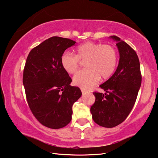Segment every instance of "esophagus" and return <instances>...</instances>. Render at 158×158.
I'll list each match as a JSON object with an SVG mask.
<instances>
[{
  "label": "esophagus",
  "instance_id": "esophagus-1",
  "mask_svg": "<svg viewBox=\"0 0 158 158\" xmlns=\"http://www.w3.org/2000/svg\"><path fill=\"white\" fill-rule=\"evenodd\" d=\"M81 92L82 94H85V93H87L88 91L87 89H81Z\"/></svg>",
  "mask_w": 158,
  "mask_h": 158
}]
</instances>
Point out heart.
Instances as JSON below:
<instances>
[{
  "label": "heart",
  "mask_w": 158,
  "mask_h": 158,
  "mask_svg": "<svg viewBox=\"0 0 158 158\" xmlns=\"http://www.w3.org/2000/svg\"><path fill=\"white\" fill-rule=\"evenodd\" d=\"M85 60L86 69L79 71L73 78L74 85L85 89L97 83L100 76L103 78L111 76L117 65V54L112 46L92 41L77 46L76 55L69 51L64 52L61 55L60 62L66 73L73 74L78 69L79 60Z\"/></svg>",
  "instance_id": "heart-1"
}]
</instances>
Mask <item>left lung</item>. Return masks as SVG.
Here are the masks:
<instances>
[{
  "label": "left lung",
  "instance_id": "8db88e82",
  "mask_svg": "<svg viewBox=\"0 0 158 158\" xmlns=\"http://www.w3.org/2000/svg\"><path fill=\"white\" fill-rule=\"evenodd\" d=\"M110 38L117 41L119 62L114 73L100 85L106 93L94 92L96 101L90 109L94 122L105 128H113L125 121L134 106L142 83L136 52L117 36Z\"/></svg>",
  "mask_w": 158,
  "mask_h": 158
}]
</instances>
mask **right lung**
I'll use <instances>...</instances> for the list:
<instances>
[{"label": "right lung", "mask_w": 158, "mask_h": 158, "mask_svg": "<svg viewBox=\"0 0 158 158\" xmlns=\"http://www.w3.org/2000/svg\"><path fill=\"white\" fill-rule=\"evenodd\" d=\"M76 41L52 37L32 48L23 69V84L32 114L43 126L52 129L66 126L71 120L72 107L82 95L79 87L64 70L60 57Z\"/></svg>", "instance_id": "1"}]
</instances>
